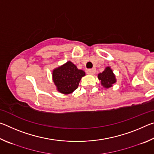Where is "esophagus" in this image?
Returning a JSON list of instances; mask_svg holds the SVG:
<instances>
[{
	"instance_id": "esophagus-1",
	"label": "esophagus",
	"mask_w": 154,
	"mask_h": 154,
	"mask_svg": "<svg viewBox=\"0 0 154 154\" xmlns=\"http://www.w3.org/2000/svg\"><path fill=\"white\" fill-rule=\"evenodd\" d=\"M86 72H87L88 74H89V75H93L94 72V70L92 69H88Z\"/></svg>"
}]
</instances>
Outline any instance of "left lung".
I'll list each match as a JSON object with an SVG mask.
<instances>
[{"label": "left lung", "mask_w": 154, "mask_h": 154, "mask_svg": "<svg viewBox=\"0 0 154 154\" xmlns=\"http://www.w3.org/2000/svg\"><path fill=\"white\" fill-rule=\"evenodd\" d=\"M98 77L101 81V84L106 88L111 87L116 82V77L110 67H106L103 72L98 74Z\"/></svg>", "instance_id": "1"}]
</instances>
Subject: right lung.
<instances>
[{
	"instance_id": "obj_1",
	"label": "right lung",
	"mask_w": 154,
	"mask_h": 154,
	"mask_svg": "<svg viewBox=\"0 0 154 154\" xmlns=\"http://www.w3.org/2000/svg\"><path fill=\"white\" fill-rule=\"evenodd\" d=\"M85 72L79 70L71 62H67L62 66L54 69L53 80L60 92L64 94L72 93L77 89Z\"/></svg>"
}]
</instances>
